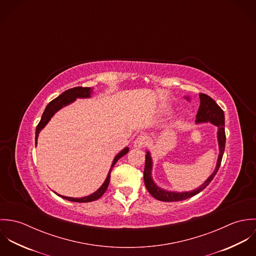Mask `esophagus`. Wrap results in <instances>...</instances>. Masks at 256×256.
Instances as JSON below:
<instances>
[{
    "label": "esophagus",
    "instance_id": "obj_1",
    "mask_svg": "<svg viewBox=\"0 0 256 256\" xmlns=\"http://www.w3.org/2000/svg\"><path fill=\"white\" fill-rule=\"evenodd\" d=\"M146 145V138L145 136H138V138L134 142V146L137 148H141Z\"/></svg>",
    "mask_w": 256,
    "mask_h": 256
}]
</instances>
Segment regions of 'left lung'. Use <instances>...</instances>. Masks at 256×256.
Segmentation results:
<instances>
[{"mask_svg":"<svg viewBox=\"0 0 256 256\" xmlns=\"http://www.w3.org/2000/svg\"><path fill=\"white\" fill-rule=\"evenodd\" d=\"M200 106L196 115V123H203V122H210L214 124L215 126L218 127V143H219V156H218V162L216 164V168L213 172V174L207 178V180L200 185L198 188L191 190V191H186V192H174V191H168L164 190L160 187H158L154 182L152 180V160L150 158V152H146V162H145V170H144V182L146 185L148 191L150 194L164 202H174V201H182L185 200L187 198H190L199 192H201L203 189H205L210 182L213 180L215 178L220 166V162L222 158L224 150V145H226V133H224V111L220 108L219 106L216 104V102L210 98L209 96L205 94H200ZM186 100H189V98H185Z\"/></svg>","mask_w":256,"mask_h":256,"instance_id":"left-lung-1","label":"left lung"}]
</instances>
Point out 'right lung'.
I'll return each mask as SVG.
<instances>
[{
  "instance_id": "obj_1",
  "label": "right lung",
  "mask_w": 256,
  "mask_h": 256,
  "mask_svg": "<svg viewBox=\"0 0 256 256\" xmlns=\"http://www.w3.org/2000/svg\"><path fill=\"white\" fill-rule=\"evenodd\" d=\"M92 88H82V86H76V88H70V90H67L66 92H64L62 94H60L58 98H56L55 100H53L52 102H50L46 108L44 110L42 116H41V120L40 122L38 123L36 127V145H37V138H38V135L40 133V131L45 127V125L50 121L51 117L58 111V110L63 108L64 106L70 104L74 102L76 98H90L92 96ZM129 152V148H124L120 152H118L116 154V156L114 158L113 162H112V164H111V168H110V172L108 174V178L106 180V182H104V184L96 191L94 192L92 194L88 195V196H86V197H82V198H73V197H67V196H63V195H60V194H56L66 200H69V201H72V202H78V203H86V202H92V201H94V200H98V198H100L104 192L106 191L108 187V184L110 182V174H111V170L114 166V164L117 162V160L122 158L123 156H125L127 152Z\"/></svg>"
}]
</instances>
